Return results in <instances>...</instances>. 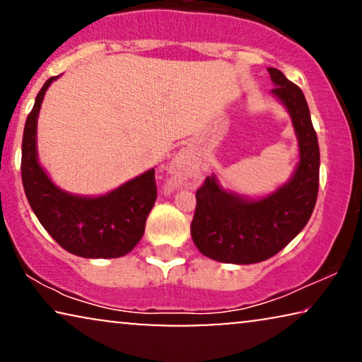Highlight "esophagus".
<instances>
[{"label":"esophagus","instance_id":"esophagus-1","mask_svg":"<svg viewBox=\"0 0 362 362\" xmlns=\"http://www.w3.org/2000/svg\"><path fill=\"white\" fill-rule=\"evenodd\" d=\"M186 161H187V156L185 155V153H181V155L177 156L175 161H173V173H180L182 168H185Z\"/></svg>","mask_w":362,"mask_h":362}]
</instances>
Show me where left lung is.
Here are the masks:
<instances>
[{
  "mask_svg": "<svg viewBox=\"0 0 362 362\" xmlns=\"http://www.w3.org/2000/svg\"><path fill=\"white\" fill-rule=\"evenodd\" d=\"M275 88L291 118L300 161L284 186L264 197L242 196L221 186L216 175L196 192L192 240L202 255L224 264L264 262L290 244L310 221L320 186V146L303 92L279 69L269 67Z\"/></svg>",
  "mask_w": 362,
  "mask_h": 362,
  "instance_id": "left-lung-1",
  "label": "left lung"
}]
</instances>
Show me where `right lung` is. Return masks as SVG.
I'll return each mask as SVG.
<instances>
[{
	"label": "right lung",
	"instance_id": "add662e5",
	"mask_svg": "<svg viewBox=\"0 0 362 362\" xmlns=\"http://www.w3.org/2000/svg\"><path fill=\"white\" fill-rule=\"evenodd\" d=\"M57 77L47 78L39 90L24 125V192L39 222L62 249L83 259L123 257L141 240L156 201L155 168L102 196L72 194L54 185L37 160V117L46 90Z\"/></svg>",
	"mask_w": 362,
	"mask_h": 362
}]
</instances>
